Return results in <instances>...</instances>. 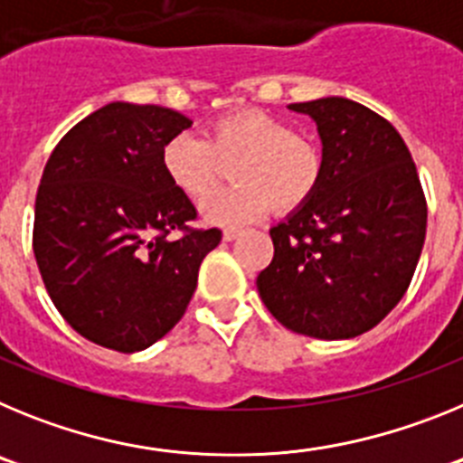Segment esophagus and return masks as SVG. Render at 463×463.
<instances>
[{"mask_svg": "<svg viewBox=\"0 0 463 463\" xmlns=\"http://www.w3.org/2000/svg\"><path fill=\"white\" fill-rule=\"evenodd\" d=\"M239 236H241L239 229H224V232H222L224 241H234V239H239Z\"/></svg>", "mask_w": 463, "mask_h": 463, "instance_id": "esophagus-1", "label": "esophagus"}]
</instances>
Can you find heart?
<instances>
[{"label": "heart", "instance_id": "obj_1", "mask_svg": "<svg viewBox=\"0 0 463 463\" xmlns=\"http://www.w3.org/2000/svg\"><path fill=\"white\" fill-rule=\"evenodd\" d=\"M218 157L234 159L229 190L202 203V218L220 227H241L301 206L322 175V155L292 132L288 122L257 109L232 110L206 127L202 138L178 134L162 150V169L175 190L199 199L218 181Z\"/></svg>", "mask_w": 463, "mask_h": 463}]
</instances>
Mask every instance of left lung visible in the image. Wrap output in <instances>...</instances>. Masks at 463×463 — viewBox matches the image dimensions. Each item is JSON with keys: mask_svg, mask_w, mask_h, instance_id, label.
I'll return each instance as SVG.
<instances>
[{"mask_svg": "<svg viewBox=\"0 0 463 463\" xmlns=\"http://www.w3.org/2000/svg\"><path fill=\"white\" fill-rule=\"evenodd\" d=\"M317 125L322 175L271 227L273 260L257 276L282 326L322 341L373 329L406 294L427 234V202L406 143L345 97L289 104Z\"/></svg>", "mask_w": 463, "mask_h": 463, "instance_id": "left-lung-1", "label": "left lung"}]
</instances>
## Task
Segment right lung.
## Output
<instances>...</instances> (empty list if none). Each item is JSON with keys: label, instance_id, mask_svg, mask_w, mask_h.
<instances>
[{"label": "right lung", "instance_id": "1", "mask_svg": "<svg viewBox=\"0 0 463 463\" xmlns=\"http://www.w3.org/2000/svg\"><path fill=\"white\" fill-rule=\"evenodd\" d=\"M192 127L155 104L110 101L71 127L48 159L34 208V257L52 304L80 336L138 353L183 317L222 232H190L187 194L162 150Z\"/></svg>", "mask_w": 463, "mask_h": 463}]
</instances>
